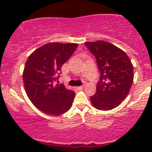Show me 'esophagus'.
Here are the masks:
<instances>
[{"label":"esophagus","instance_id":"obj_1","mask_svg":"<svg viewBox=\"0 0 152 152\" xmlns=\"http://www.w3.org/2000/svg\"><path fill=\"white\" fill-rule=\"evenodd\" d=\"M84 87H85V85L80 86V87H78L77 89H79V90H82V89H84Z\"/></svg>","mask_w":152,"mask_h":152}]
</instances>
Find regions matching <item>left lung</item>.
<instances>
[{"label":"left lung","instance_id":"left-lung-1","mask_svg":"<svg viewBox=\"0 0 152 152\" xmlns=\"http://www.w3.org/2000/svg\"><path fill=\"white\" fill-rule=\"evenodd\" d=\"M96 58L100 78L96 93L90 97L93 107L110 110L118 107L129 93L134 79L133 65L126 53L105 41L85 42Z\"/></svg>","mask_w":152,"mask_h":152}]
</instances>
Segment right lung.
<instances>
[{"instance_id":"right-lung-1","label":"right lung","mask_w":152,"mask_h":152,"mask_svg":"<svg viewBox=\"0 0 152 152\" xmlns=\"http://www.w3.org/2000/svg\"><path fill=\"white\" fill-rule=\"evenodd\" d=\"M77 47L76 43L50 42L35 50L26 62L23 73L26 93L33 104L45 114L61 115L73 104L74 92L53 82L59 79L62 65Z\"/></svg>"}]
</instances>
